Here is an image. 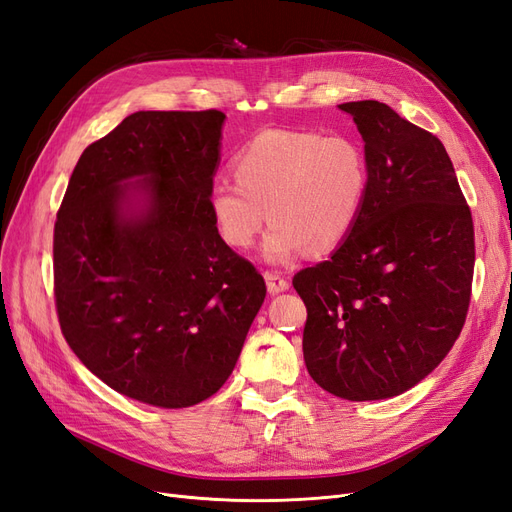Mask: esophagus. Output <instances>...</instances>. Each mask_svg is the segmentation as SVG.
<instances>
[{"label": "esophagus", "mask_w": 512, "mask_h": 512, "mask_svg": "<svg viewBox=\"0 0 512 512\" xmlns=\"http://www.w3.org/2000/svg\"><path fill=\"white\" fill-rule=\"evenodd\" d=\"M265 280H267V288L271 294H277V292H284L290 288L288 280L284 275H280L277 271H267L265 273Z\"/></svg>", "instance_id": "obj_1"}]
</instances>
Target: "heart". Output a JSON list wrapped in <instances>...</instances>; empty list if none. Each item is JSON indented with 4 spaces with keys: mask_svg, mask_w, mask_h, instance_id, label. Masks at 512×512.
Segmentation results:
<instances>
[{
    "mask_svg": "<svg viewBox=\"0 0 512 512\" xmlns=\"http://www.w3.org/2000/svg\"><path fill=\"white\" fill-rule=\"evenodd\" d=\"M237 181L211 185L207 205L215 230L230 245L250 247L269 220L265 256L286 262L305 247L329 252L359 222L369 192V158L344 132L267 130L232 160Z\"/></svg>",
    "mask_w": 512,
    "mask_h": 512,
    "instance_id": "1",
    "label": "heart"
}]
</instances>
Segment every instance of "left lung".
Masks as SVG:
<instances>
[{
  "label": "left lung",
  "mask_w": 512,
  "mask_h": 512,
  "mask_svg": "<svg viewBox=\"0 0 512 512\" xmlns=\"http://www.w3.org/2000/svg\"><path fill=\"white\" fill-rule=\"evenodd\" d=\"M369 158L365 209L329 260L292 286L307 307L309 376L342 399L412 389L453 348L468 316L474 224L438 136L378 100L339 104Z\"/></svg>",
  "instance_id": "8db88e82"
}]
</instances>
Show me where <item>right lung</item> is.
<instances>
[{
    "label": "right lung",
    "instance_id": "right-lung-1",
    "mask_svg": "<svg viewBox=\"0 0 512 512\" xmlns=\"http://www.w3.org/2000/svg\"><path fill=\"white\" fill-rule=\"evenodd\" d=\"M222 111H138L74 166L53 232L61 333L117 393L158 408L200 404L235 369L265 277L213 226L207 196ZM132 176L145 182L121 186ZM148 205L126 216L129 192Z\"/></svg>",
    "mask_w": 512,
    "mask_h": 512
}]
</instances>
